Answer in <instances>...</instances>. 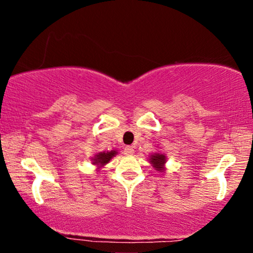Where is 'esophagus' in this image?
<instances>
[{
	"label": "esophagus",
	"mask_w": 253,
	"mask_h": 253,
	"mask_svg": "<svg viewBox=\"0 0 253 253\" xmlns=\"http://www.w3.org/2000/svg\"><path fill=\"white\" fill-rule=\"evenodd\" d=\"M133 153H134L133 147H131V146H126V148H124V154H126V155H132Z\"/></svg>",
	"instance_id": "esophagus-1"
}]
</instances>
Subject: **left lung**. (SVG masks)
I'll return each instance as SVG.
<instances>
[{
	"instance_id": "8db88e82",
	"label": "left lung",
	"mask_w": 253,
	"mask_h": 253,
	"mask_svg": "<svg viewBox=\"0 0 253 253\" xmlns=\"http://www.w3.org/2000/svg\"><path fill=\"white\" fill-rule=\"evenodd\" d=\"M150 164L153 165L155 169L159 170V172H164L165 170V163H166V156L164 154L155 153L149 158Z\"/></svg>"
}]
</instances>
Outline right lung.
<instances>
[{"label": "right lung", "instance_id": "add662e5", "mask_svg": "<svg viewBox=\"0 0 253 253\" xmlns=\"http://www.w3.org/2000/svg\"><path fill=\"white\" fill-rule=\"evenodd\" d=\"M116 154H118V151H116V150L103 151V153H98L97 155H95L94 158H91L92 164L97 165L98 167H102L104 165H106L107 163L110 162Z\"/></svg>", "mask_w": 253, "mask_h": 253}]
</instances>
